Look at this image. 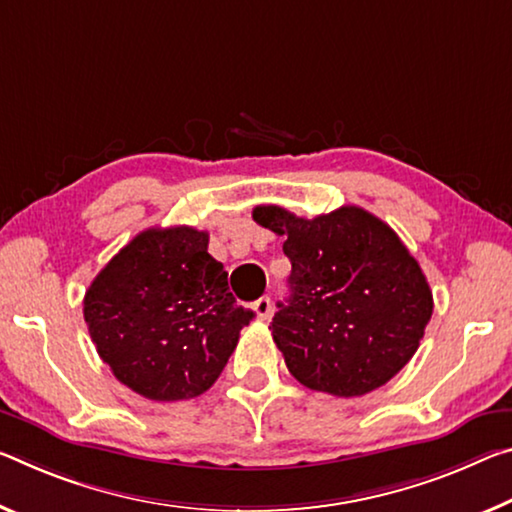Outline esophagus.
I'll return each instance as SVG.
<instances>
[{
    "label": "esophagus",
    "mask_w": 512,
    "mask_h": 512,
    "mask_svg": "<svg viewBox=\"0 0 512 512\" xmlns=\"http://www.w3.org/2000/svg\"><path fill=\"white\" fill-rule=\"evenodd\" d=\"M250 307H253V312H255L257 319H269V316H271V298L269 296L257 298Z\"/></svg>",
    "instance_id": "34e87169"
}]
</instances>
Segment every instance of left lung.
<instances>
[{"label": "left lung", "mask_w": 512, "mask_h": 512, "mask_svg": "<svg viewBox=\"0 0 512 512\" xmlns=\"http://www.w3.org/2000/svg\"><path fill=\"white\" fill-rule=\"evenodd\" d=\"M253 218L287 237L291 296L271 332L291 376L344 399L392 380L433 314V291L399 234L355 205L316 218L259 205Z\"/></svg>", "instance_id": "1"}]
</instances>
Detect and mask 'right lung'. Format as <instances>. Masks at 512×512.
I'll use <instances>...</instances> for the list:
<instances>
[{"instance_id": "1", "label": "right lung", "mask_w": 512, "mask_h": 512, "mask_svg": "<svg viewBox=\"0 0 512 512\" xmlns=\"http://www.w3.org/2000/svg\"><path fill=\"white\" fill-rule=\"evenodd\" d=\"M196 227H150L95 275L84 319L113 376L150 401H184L221 376L253 319Z\"/></svg>"}]
</instances>
